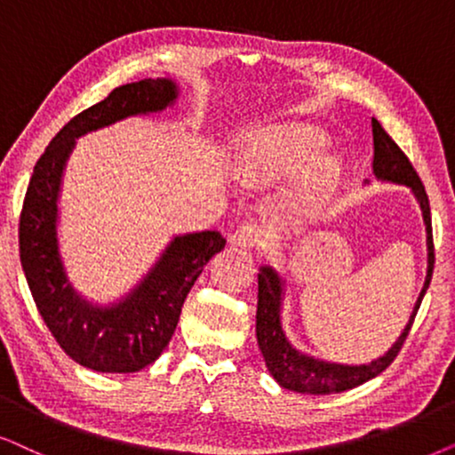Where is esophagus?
I'll return each mask as SVG.
<instances>
[{
	"label": "esophagus",
	"mask_w": 455,
	"mask_h": 455,
	"mask_svg": "<svg viewBox=\"0 0 455 455\" xmlns=\"http://www.w3.org/2000/svg\"><path fill=\"white\" fill-rule=\"evenodd\" d=\"M270 235L266 231L264 224L258 222H245L243 227L235 233V243L245 247V250H259L268 243Z\"/></svg>",
	"instance_id": "34e87169"
}]
</instances>
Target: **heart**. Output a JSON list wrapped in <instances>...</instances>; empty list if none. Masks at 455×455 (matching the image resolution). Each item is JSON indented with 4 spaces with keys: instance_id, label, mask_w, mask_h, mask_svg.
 I'll list each match as a JSON object with an SVG mask.
<instances>
[{
    "instance_id": "1",
    "label": "heart",
    "mask_w": 455,
    "mask_h": 455,
    "mask_svg": "<svg viewBox=\"0 0 455 455\" xmlns=\"http://www.w3.org/2000/svg\"><path fill=\"white\" fill-rule=\"evenodd\" d=\"M316 139L304 131H287V132H266L258 137L247 149L241 164V174L250 183H268L287 177L295 172L316 149ZM337 174V166L332 160H320L307 172L301 187V199L314 202L324 191H329Z\"/></svg>"
}]
</instances>
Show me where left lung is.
I'll return each mask as SVG.
<instances>
[{
  "mask_svg": "<svg viewBox=\"0 0 455 455\" xmlns=\"http://www.w3.org/2000/svg\"><path fill=\"white\" fill-rule=\"evenodd\" d=\"M372 139H374V174L383 180H393V183L408 185L420 204L422 216L427 224V245H428V270L425 287L420 291L414 312H411L410 323L393 347L387 351L383 358L371 362L364 366H343V364H329V362L314 360L310 355L301 354L284 337L281 326V278L276 272L264 266L258 272V312H256V335L258 345L262 349L266 366L275 380L284 389L310 393V395H331V393H341L354 389L366 380L379 377L385 368L391 366V362L397 358L402 351L408 332L414 324L416 312L425 298L428 283H431L433 268H435V245H433V224H431V205H428V196L418 177L414 166L408 160V156L399 149V145L393 141L377 118H372Z\"/></svg>",
  "mask_w": 455,
  "mask_h": 455,
  "instance_id": "left-lung-1",
  "label": "left lung"
}]
</instances>
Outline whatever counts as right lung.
I'll use <instances>...</instances> for the list:
<instances>
[{
	"mask_svg": "<svg viewBox=\"0 0 455 455\" xmlns=\"http://www.w3.org/2000/svg\"><path fill=\"white\" fill-rule=\"evenodd\" d=\"M174 97L177 87L168 78L120 84L60 129L35 164L24 196L18 243L28 289L60 347L91 371L137 372L156 362L174 335L193 283L208 259L227 245L218 231L174 237L148 278L114 307H93L78 298L60 262L56 202L75 139L132 114L164 110Z\"/></svg>",
	"mask_w": 455,
	"mask_h": 455,
	"instance_id": "right-lung-1",
	"label": "right lung"
}]
</instances>
